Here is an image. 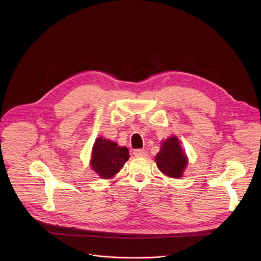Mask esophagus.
Wrapping results in <instances>:
<instances>
[{
	"instance_id": "esophagus-1",
	"label": "esophagus",
	"mask_w": 261,
	"mask_h": 261,
	"mask_svg": "<svg viewBox=\"0 0 261 261\" xmlns=\"http://www.w3.org/2000/svg\"><path fill=\"white\" fill-rule=\"evenodd\" d=\"M133 155L135 157H145L147 156V152L145 150H135L133 152Z\"/></svg>"
}]
</instances>
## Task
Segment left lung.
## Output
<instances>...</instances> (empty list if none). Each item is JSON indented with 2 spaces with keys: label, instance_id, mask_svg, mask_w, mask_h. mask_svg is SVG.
Returning a JSON list of instances; mask_svg holds the SVG:
<instances>
[{
  "label": "left lung",
  "instance_id": "8db88e82",
  "mask_svg": "<svg viewBox=\"0 0 261 261\" xmlns=\"http://www.w3.org/2000/svg\"><path fill=\"white\" fill-rule=\"evenodd\" d=\"M156 163L159 170L164 174L174 178L181 177L188 160L176 137H169L163 142L160 152L156 156Z\"/></svg>",
  "mask_w": 261,
  "mask_h": 261
}]
</instances>
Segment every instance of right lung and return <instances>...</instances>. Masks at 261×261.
Returning <instances> with one entry per match:
<instances>
[{"label": "right lung", "mask_w": 261, "mask_h": 261, "mask_svg": "<svg viewBox=\"0 0 261 261\" xmlns=\"http://www.w3.org/2000/svg\"><path fill=\"white\" fill-rule=\"evenodd\" d=\"M130 158L127 147L116 142L97 138L92 152V167L102 178L113 177Z\"/></svg>", "instance_id": "add662e5"}]
</instances>
